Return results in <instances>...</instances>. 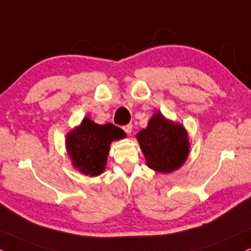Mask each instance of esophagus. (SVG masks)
Wrapping results in <instances>:
<instances>
[{"label":"esophagus","mask_w":251,"mask_h":251,"mask_svg":"<svg viewBox=\"0 0 251 251\" xmlns=\"http://www.w3.org/2000/svg\"><path fill=\"white\" fill-rule=\"evenodd\" d=\"M123 130H125L128 135H130L131 134V130H132V125H131V123L123 126Z\"/></svg>","instance_id":"34e87169"}]
</instances>
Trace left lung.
<instances>
[{
    "mask_svg": "<svg viewBox=\"0 0 251 251\" xmlns=\"http://www.w3.org/2000/svg\"><path fill=\"white\" fill-rule=\"evenodd\" d=\"M137 140L147 164L157 172L170 173L180 168L187 158V134L184 126L154 114L148 128L138 132Z\"/></svg>",
    "mask_w": 251,
    "mask_h": 251,
    "instance_id": "left-lung-1",
    "label": "left lung"
}]
</instances>
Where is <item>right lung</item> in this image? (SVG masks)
<instances>
[{"label":"right lung","mask_w":251,"mask_h":251,"mask_svg":"<svg viewBox=\"0 0 251 251\" xmlns=\"http://www.w3.org/2000/svg\"><path fill=\"white\" fill-rule=\"evenodd\" d=\"M126 136L122 129L111 123L97 125L86 117L81 126L66 137V148L74 168L92 177L103 172L111 141Z\"/></svg>","instance_id":"1"}]
</instances>
